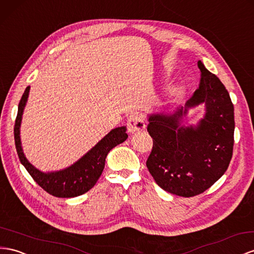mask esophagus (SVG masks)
I'll return each instance as SVG.
<instances>
[{
	"label": "esophagus",
	"mask_w": 254,
	"mask_h": 254,
	"mask_svg": "<svg viewBox=\"0 0 254 254\" xmlns=\"http://www.w3.org/2000/svg\"><path fill=\"white\" fill-rule=\"evenodd\" d=\"M146 127V122L145 119L143 118V115L134 113L130 115L127 120V128L128 131L134 133L136 131H140V130L145 129Z\"/></svg>",
	"instance_id": "esophagus-1"
}]
</instances>
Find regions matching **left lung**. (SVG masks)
Returning a JSON list of instances; mask_svg holds the SVG:
<instances>
[{
    "label": "left lung",
    "mask_w": 254,
    "mask_h": 254,
    "mask_svg": "<svg viewBox=\"0 0 254 254\" xmlns=\"http://www.w3.org/2000/svg\"><path fill=\"white\" fill-rule=\"evenodd\" d=\"M200 85L185 106L173 112L148 114L153 149L146 167L163 190L190 197L204 192L227 171L234 145V107L216 74L197 62ZM205 106L195 126L181 123L190 108Z\"/></svg>",
    "instance_id": "obj_1"
}]
</instances>
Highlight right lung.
<instances>
[{"label": "right lung", "mask_w": 254, "mask_h": 254, "mask_svg": "<svg viewBox=\"0 0 254 254\" xmlns=\"http://www.w3.org/2000/svg\"><path fill=\"white\" fill-rule=\"evenodd\" d=\"M29 93L30 86H27L19 102L18 114L15 128H13L15 144L20 162L23 164L34 181L48 193L54 196L73 197L87 192L97 183L104 171L106 157L109 152L128 138L126 127L122 126L112 129L71 166L60 171H53V172H43L26 159L21 145V139H20V127H21L22 115L27 98H29Z\"/></svg>", "instance_id": "obj_1"}]
</instances>
